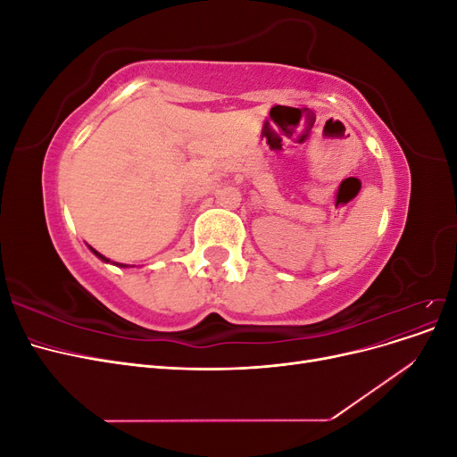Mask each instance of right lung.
Masks as SVG:
<instances>
[{
    "mask_svg": "<svg viewBox=\"0 0 457 457\" xmlns=\"http://www.w3.org/2000/svg\"><path fill=\"white\" fill-rule=\"evenodd\" d=\"M91 252H93V253H95V255H96V257H101V259H103V261H108V259H106V257H104V255H101V253H99V252H95V250H91ZM121 267H126V265H121Z\"/></svg>",
    "mask_w": 457,
    "mask_h": 457,
    "instance_id": "right-lung-1",
    "label": "right lung"
}]
</instances>
